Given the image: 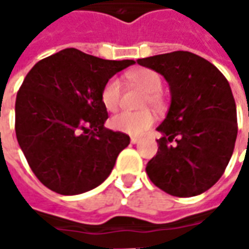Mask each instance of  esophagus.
I'll list each match as a JSON object with an SVG mask.
<instances>
[{
    "mask_svg": "<svg viewBox=\"0 0 249 249\" xmlns=\"http://www.w3.org/2000/svg\"><path fill=\"white\" fill-rule=\"evenodd\" d=\"M139 141H140V137H137V136H132V137H130V142H132V144H137Z\"/></svg>",
    "mask_w": 249,
    "mask_h": 249,
    "instance_id": "obj_1",
    "label": "esophagus"
}]
</instances>
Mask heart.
Wrapping results in <instances>:
<instances>
[{
  "instance_id": "b5f03b06",
  "label": "heart",
  "mask_w": 249,
  "mask_h": 249,
  "mask_svg": "<svg viewBox=\"0 0 249 249\" xmlns=\"http://www.w3.org/2000/svg\"><path fill=\"white\" fill-rule=\"evenodd\" d=\"M126 78L135 87L140 88L141 90L145 92V96L142 97V103H141L142 107H146L149 104L152 107L161 105L162 97L160 93L161 78L156 71L148 68H140V69L129 71L126 74ZM121 96H123V92H121V84L119 80L109 78L101 89V103L104 108L108 112H117L121 105ZM153 124H155V114L152 113L151 110L121 112L110 119V126L114 130L130 136L144 133Z\"/></svg>"
}]
</instances>
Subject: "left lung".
Listing matches in <instances>:
<instances>
[{"label": "left lung", "instance_id": "8db88e82", "mask_svg": "<svg viewBox=\"0 0 249 249\" xmlns=\"http://www.w3.org/2000/svg\"><path fill=\"white\" fill-rule=\"evenodd\" d=\"M165 77L172 101L157 130L156 156L146 173L156 187L178 197L208 191L228 165L237 136V114L224 74L185 51L137 60Z\"/></svg>", "mask_w": 249, "mask_h": 249}]
</instances>
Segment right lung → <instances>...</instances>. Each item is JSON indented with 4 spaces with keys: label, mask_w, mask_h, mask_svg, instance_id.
Wrapping results in <instances>:
<instances>
[{
    "label": "right lung",
    "mask_w": 249,
    "mask_h": 249,
    "mask_svg": "<svg viewBox=\"0 0 249 249\" xmlns=\"http://www.w3.org/2000/svg\"><path fill=\"white\" fill-rule=\"evenodd\" d=\"M133 60L113 61L69 48L42 58L16 98V136L36 178L60 195L98 187L129 136L104 126V84Z\"/></svg>",
    "instance_id": "obj_1"
}]
</instances>
